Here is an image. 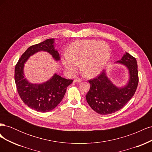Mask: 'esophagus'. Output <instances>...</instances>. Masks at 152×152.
Wrapping results in <instances>:
<instances>
[{"label":"esophagus","mask_w":152,"mask_h":152,"mask_svg":"<svg viewBox=\"0 0 152 152\" xmlns=\"http://www.w3.org/2000/svg\"><path fill=\"white\" fill-rule=\"evenodd\" d=\"M73 82H81L82 80L80 79H74V80H73Z\"/></svg>","instance_id":"esophagus-1"}]
</instances>
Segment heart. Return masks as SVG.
<instances>
[{
    "label": "heart",
    "instance_id": "obj_1",
    "mask_svg": "<svg viewBox=\"0 0 152 152\" xmlns=\"http://www.w3.org/2000/svg\"><path fill=\"white\" fill-rule=\"evenodd\" d=\"M64 53L61 61L66 70L73 73L79 64L81 70L88 77L98 75L107 65L111 58V48L103 41L81 40L73 42Z\"/></svg>",
    "mask_w": 152,
    "mask_h": 152
}]
</instances>
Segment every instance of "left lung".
<instances>
[{
	"label": "left lung",
	"mask_w": 152,
	"mask_h": 152,
	"mask_svg": "<svg viewBox=\"0 0 152 152\" xmlns=\"http://www.w3.org/2000/svg\"><path fill=\"white\" fill-rule=\"evenodd\" d=\"M115 63L126 66L129 72V80L124 86L117 87L107 77L103 70L95 79L89 80L90 89L86 98L94 111L101 115L115 112L124 107L134 96L138 84V71L135 58L126 53Z\"/></svg>",
	"instance_id": "8db88e82"
}]
</instances>
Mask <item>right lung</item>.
<instances>
[{
	"mask_svg": "<svg viewBox=\"0 0 152 152\" xmlns=\"http://www.w3.org/2000/svg\"><path fill=\"white\" fill-rule=\"evenodd\" d=\"M45 51L49 53L55 61L59 60V54L54 47V39L29 47L21 55L15 70V79L18 93L25 104L37 112H48L53 110L61 102L67 87L73 80L54 73L48 81L42 84H32L24 74L25 63L34 54Z\"/></svg>",
	"mask_w": 152,
	"mask_h": 152,
	"instance_id": "right-lung-1",
	"label": "right lung"
}]
</instances>
